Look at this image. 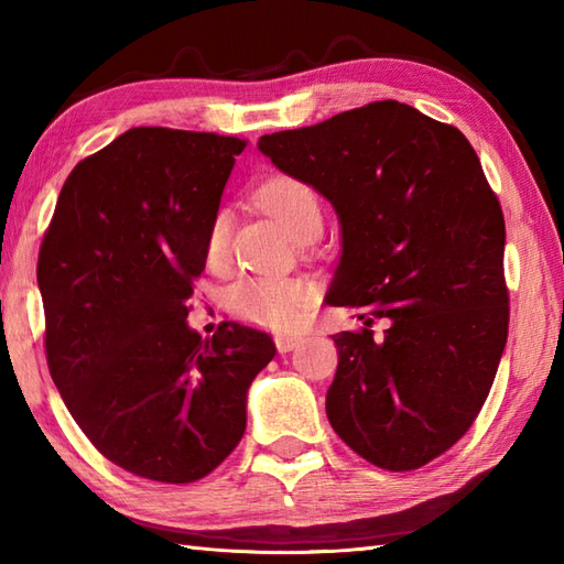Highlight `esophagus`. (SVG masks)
<instances>
[{
	"label": "esophagus",
	"mask_w": 564,
	"mask_h": 564,
	"mask_svg": "<svg viewBox=\"0 0 564 564\" xmlns=\"http://www.w3.org/2000/svg\"><path fill=\"white\" fill-rule=\"evenodd\" d=\"M273 341H275V349H279V354H289L303 341V337L301 334H275Z\"/></svg>",
	"instance_id": "esophagus-1"
}]
</instances>
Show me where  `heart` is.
Returning <instances> with one entry per match:
<instances>
[{"mask_svg": "<svg viewBox=\"0 0 564 564\" xmlns=\"http://www.w3.org/2000/svg\"><path fill=\"white\" fill-rule=\"evenodd\" d=\"M257 203L271 218L279 220L295 239L313 227H322V208L315 191L291 176H273L257 191ZM230 237V218L215 213L206 232L208 267H220ZM315 283L307 279H271L251 275L235 283L227 293L230 313L263 329H291L315 301Z\"/></svg>", "mask_w": 564, "mask_h": 564, "instance_id": "heart-1", "label": "heart"}]
</instances>
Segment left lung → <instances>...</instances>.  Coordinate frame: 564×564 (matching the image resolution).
I'll use <instances>...</instances> for the list:
<instances>
[{"label": "left lung", "instance_id": "1", "mask_svg": "<svg viewBox=\"0 0 564 564\" xmlns=\"http://www.w3.org/2000/svg\"><path fill=\"white\" fill-rule=\"evenodd\" d=\"M257 148L339 218L325 301L364 329L334 334L329 424L368 463L416 470L470 429L507 346L505 215L482 164L458 128L392 99Z\"/></svg>", "mask_w": 564, "mask_h": 564}]
</instances>
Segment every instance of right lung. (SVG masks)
I'll return each instance as SVG.
<instances>
[{
  "instance_id": "1",
  "label": "right lung",
  "mask_w": 564,
  "mask_h": 564,
  "mask_svg": "<svg viewBox=\"0 0 564 564\" xmlns=\"http://www.w3.org/2000/svg\"><path fill=\"white\" fill-rule=\"evenodd\" d=\"M245 140L130 128L82 160L39 254L47 368L111 463L184 485L215 470L247 426L251 380L275 356L267 332L188 327L206 232Z\"/></svg>"
}]
</instances>
